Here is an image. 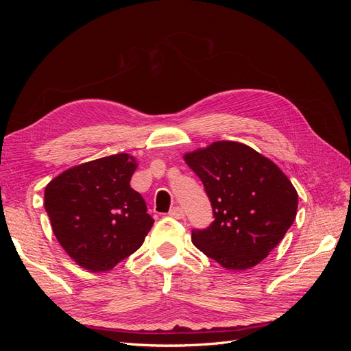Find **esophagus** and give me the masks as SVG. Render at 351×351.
<instances>
[{"label": "esophagus", "instance_id": "1", "mask_svg": "<svg viewBox=\"0 0 351 351\" xmlns=\"http://www.w3.org/2000/svg\"><path fill=\"white\" fill-rule=\"evenodd\" d=\"M168 215L176 218V219H182V218H184V212H183V209L180 208V206H174V208L169 209Z\"/></svg>", "mask_w": 351, "mask_h": 351}]
</instances>
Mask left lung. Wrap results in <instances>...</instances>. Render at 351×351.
I'll list each match as a JSON object with an SVG mask.
<instances>
[{"label":"left lung","instance_id":"8db88e82","mask_svg":"<svg viewBox=\"0 0 351 351\" xmlns=\"http://www.w3.org/2000/svg\"><path fill=\"white\" fill-rule=\"evenodd\" d=\"M183 158L204 183L215 217L208 228L192 231L195 246L227 269L256 267L295 219L299 197L289 177L239 142H214Z\"/></svg>","mask_w":351,"mask_h":351}]
</instances>
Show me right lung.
<instances>
[{"mask_svg":"<svg viewBox=\"0 0 351 351\" xmlns=\"http://www.w3.org/2000/svg\"><path fill=\"white\" fill-rule=\"evenodd\" d=\"M136 158L104 156L71 167L45 187L52 232L79 267L107 272L139 249L154 219L130 187Z\"/></svg>","mask_w":351,"mask_h":351,"instance_id":"1","label":"right lung"}]
</instances>
